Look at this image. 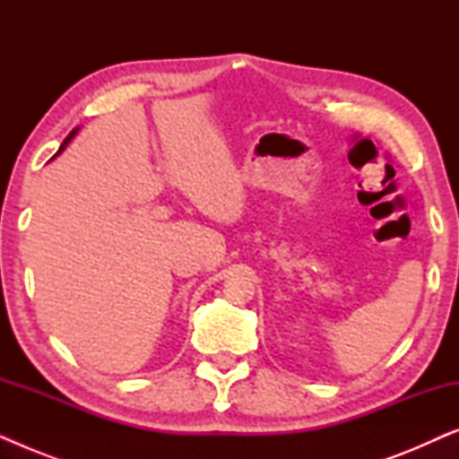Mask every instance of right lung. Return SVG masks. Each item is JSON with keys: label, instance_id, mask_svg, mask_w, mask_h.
<instances>
[{"label": "right lung", "instance_id": "1", "mask_svg": "<svg viewBox=\"0 0 459 459\" xmlns=\"http://www.w3.org/2000/svg\"><path fill=\"white\" fill-rule=\"evenodd\" d=\"M77 131H79V127H74V129L71 131V134H68V135H66V140H65V142H62V146L58 148V152H56V156H58V154L62 152V150H65V148L68 146V142H71V140H73V137H74V135H77Z\"/></svg>", "mask_w": 459, "mask_h": 459}]
</instances>
